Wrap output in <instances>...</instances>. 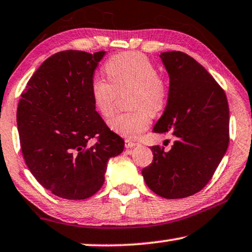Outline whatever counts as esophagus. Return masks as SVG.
Here are the masks:
<instances>
[{"mask_svg": "<svg viewBox=\"0 0 252 252\" xmlns=\"http://www.w3.org/2000/svg\"><path fill=\"white\" fill-rule=\"evenodd\" d=\"M126 149H132V147H135L137 144L135 143V142H131V140H129V139H126Z\"/></svg>", "mask_w": 252, "mask_h": 252, "instance_id": "obj_1", "label": "esophagus"}]
</instances>
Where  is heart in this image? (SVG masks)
<instances>
[{"label":"heart","mask_w":252,"mask_h":252,"mask_svg":"<svg viewBox=\"0 0 252 252\" xmlns=\"http://www.w3.org/2000/svg\"><path fill=\"white\" fill-rule=\"evenodd\" d=\"M108 79L95 75L90 83V94L96 112L105 119L112 115L117 92L131 89L129 106L132 112L117 114L109 121L114 131L136 138L149 128L151 114L162 112L168 101V87L159 76L152 61L140 53H122L110 58L105 64Z\"/></svg>","instance_id":"1"}]
</instances>
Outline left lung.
<instances>
[{
  "instance_id": "left-lung-1",
  "label": "left lung",
  "mask_w": 252,
  "mask_h": 252,
  "mask_svg": "<svg viewBox=\"0 0 252 252\" xmlns=\"http://www.w3.org/2000/svg\"><path fill=\"white\" fill-rule=\"evenodd\" d=\"M160 58L169 75V93L153 132L169 135L174 143L169 151L151 147L153 161L142 174L159 196L186 198L210 182L226 153L229 107L222 87L196 60L175 50Z\"/></svg>"
}]
</instances>
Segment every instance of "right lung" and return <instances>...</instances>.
Instances as JSON below:
<instances>
[{
  "label": "right lung",
  "mask_w": 252,
  "mask_h": 252,
  "mask_svg": "<svg viewBox=\"0 0 252 252\" xmlns=\"http://www.w3.org/2000/svg\"><path fill=\"white\" fill-rule=\"evenodd\" d=\"M103 55V50L54 54L30 78L17 108L25 163L45 189L64 199L93 196L105 182L107 161L124 149L90 94ZM92 138L97 142L89 146Z\"/></svg>",
  "instance_id": "add662e5"
}]
</instances>
